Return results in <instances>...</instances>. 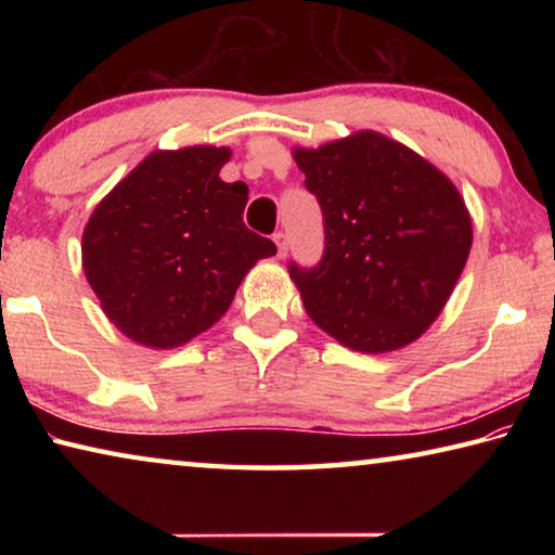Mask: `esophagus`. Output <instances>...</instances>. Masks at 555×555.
<instances>
[{"mask_svg":"<svg viewBox=\"0 0 555 555\" xmlns=\"http://www.w3.org/2000/svg\"><path fill=\"white\" fill-rule=\"evenodd\" d=\"M274 244H276V255L284 259L286 257V251H288V237H286V232H276L274 234Z\"/></svg>","mask_w":555,"mask_h":555,"instance_id":"esophagus-1","label":"esophagus"}]
</instances>
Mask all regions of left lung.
<instances>
[{
  "label": "left lung",
  "mask_w": 555,
  "mask_h": 555,
  "mask_svg": "<svg viewBox=\"0 0 555 555\" xmlns=\"http://www.w3.org/2000/svg\"><path fill=\"white\" fill-rule=\"evenodd\" d=\"M323 210L325 251L288 267L311 321L357 352L379 354L424 335L448 304L473 247L453 181L379 131L294 149Z\"/></svg>",
  "instance_id": "obj_1"
}]
</instances>
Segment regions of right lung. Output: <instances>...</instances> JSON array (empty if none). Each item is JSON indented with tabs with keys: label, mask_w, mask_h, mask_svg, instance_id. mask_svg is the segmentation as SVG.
Returning a JSON list of instances; mask_svg holds the SVG:
<instances>
[{
	"label": "right lung",
	"mask_w": 555,
	"mask_h": 555,
	"mask_svg": "<svg viewBox=\"0 0 555 555\" xmlns=\"http://www.w3.org/2000/svg\"><path fill=\"white\" fill-rule=\"evenodd\" d=\"M228 146L152 152L98 203L82 269L121 335L171 350L212 327L276 244L242 222L249 188L224 183Z\"/></svg>",
	"instance_id": "obj_1"
}]
</instances>
